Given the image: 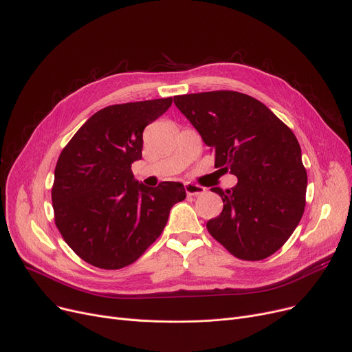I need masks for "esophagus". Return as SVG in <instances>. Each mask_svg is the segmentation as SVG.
<instances>
[{"label": "esophagus", "instance_id": "obj_1", "mask_svg": "<svg viewBox=\"0 0 352 352\" xmlns=\"http://www.w3.org/2000/svg\"><path fill=\"white\" fill-rule=\"evenodd\" d=\"M184 192L188 193L189 196H196V195H200L204 192V188L203 186H199V184H195V183H184Z\"/></svg>", "mask_w": 352, "mask_h": 352}]
</instances>
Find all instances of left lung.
I'll return each instance as SVG.
<instances>
[{"mask_svg":"<svg viewBox=\"0 0 352 352\" xmlns=\"http://www.w3.org/2000/svg\"><path fill=\"white\" fill-rule=\"evenodd\" d=\"M203 142L214 166L237 176L223 192V212L206 224L209 233L240 260L274 254L298 226L307 170L293 131L264 103L236 91H212L173 98Z\"/></svg>","mask_w":352,"mask_h":352,"instance_id":"obj_1","label":"left lung"}]
</instances>
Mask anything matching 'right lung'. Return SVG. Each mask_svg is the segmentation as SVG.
<instances>
[{
  "label": "right lung",
  "instance_id": "obj_1",
  "mask_svg": "<svg viewBox=\"0 0 352 352\" xmlns=\"http://www.w3.org/2000/svg\"><path fill=\"white\" fill-rule=\"evenodd\" d=\"M172 102L163 98L103 108L58 157L51 192L55 224L71 249L98 268L119 270L135 263L186 197L182 183L146 188L131 169L142 157L143 129Z\"/></svg>",
  "mask_w": 352,
  "mask_h": 352
}]
</instances>
